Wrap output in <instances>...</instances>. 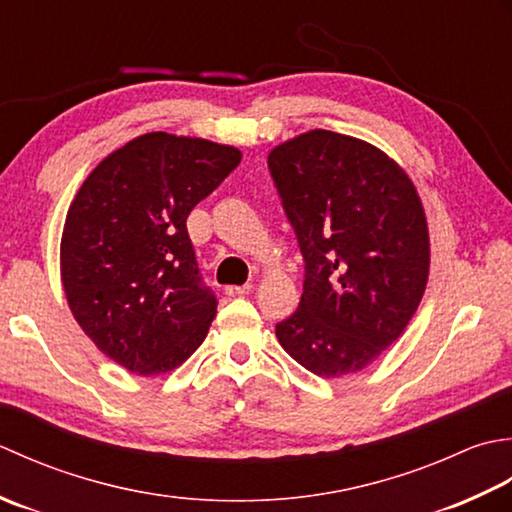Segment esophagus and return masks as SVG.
Returning a JSON list of instances; mask_svg holds the SVG:
<instances>
[{
  "label": "esophagus",
  "instance_id": "esophagus-1",
  "mask_svg": "<svg viewBox=\"0 0 512 512\" xmlns=\"http://www.w3.org/2000/svg\"><path fill=\"white\" fill-rule=\"evenodd\" d=\"M252 291V285H229L225 287L227 296H247Z\"/></svg>",
  "mask_w": 512,
  "mask_h": 512
}]
</instances>
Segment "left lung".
Masks as SVG:
<instances>
[{"instance_id": "8db88e82", "label": "left lung", "mask_w": 512, "mask_h": 512, "mask_svg": "<svg viewBox=\"0 0 512 512\" xmlns=\"http://www.w3.org/2000/svg\"><path fill=\"white\" fill-rule=\"evenodd\" d=\"M269 172L305 260L283 349L320 378L362 371L400 338L429 278V229L415 185L375 145L329 130L269 152Z\"/></svg>"}]
</instances>
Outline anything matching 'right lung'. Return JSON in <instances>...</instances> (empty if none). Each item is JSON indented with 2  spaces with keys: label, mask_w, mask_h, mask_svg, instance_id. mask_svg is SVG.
<instances>
[{
  "label": "right lung",
  "mask_w": 512,
  "mask_h": 512,
  "mask_svg": "<svg viewBox=\"0 0 512 512\" xmlns=\"http://www.w3.org/2000/svg\"><path fill=\"white\" fill-rule=\"evenodd\" d=\"M238 163L232 145L150 132L79 187L61 236V280L79 327L123 369L168 373L205 340L218 302L185 221Z\"/></svg>",
  "instance_id": "1"
}]
</instances>
